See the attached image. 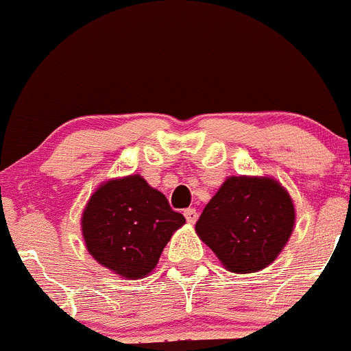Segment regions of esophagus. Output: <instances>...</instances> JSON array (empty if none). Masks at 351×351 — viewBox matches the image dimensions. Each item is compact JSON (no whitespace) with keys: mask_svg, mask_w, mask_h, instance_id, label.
I'll return each instance as SVG.
<instances>
[{"mask_svg":"<svg viewBox=\"0 0 351 351\" xmlns=\"http://www.w3.org/2000/svg\"><path fill=\"white\" fill-rule=\"evenodd\" d=\"M183 215H185V219H187L189 223H195V220H197V211H195L194 208L183 210Z\"/></svg>","mask_w":351,"mask_h":351,"instance_id":"obj_1","label":"esophagus"}]
</instances>
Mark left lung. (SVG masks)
Here are the masks:
<instances>
[{
	"mask_svg": "<svg viewBox=\"0 0 351 351\" xmlns=\"http://www.w3.org/2000/svg\"><path fill=\"white\" fill-rule=\"evenodd\" d=\"M295 227L289 191L271 176H227L195 223L199 239L230 273H257L276 261Z\"/></svg>",
	"mask_w": 351,
	"mask_h": 351,
	"instance_id": "1",
	"label": "left lung"
}]
</instances>
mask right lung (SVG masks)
I'll list each match as a JSON object with an SVG mask.
<instances>
[{
    "label": "right lung",
    "mask_w": 351,
    "mask_h": 351,
    "mask_svg": "<svg viewBox=\"0 0 351 351\" xmlns=\"http://www.w3.org/2000/svg\"><path fill=\"white\" fill-rule=\"evenodd\" d=\"M185 217L141 175L103 182L82 211V236L94 261L125 280L156 269L164 246Z\"/></svg>",
    "instance_id": "obj_1"
}]
</instances>
